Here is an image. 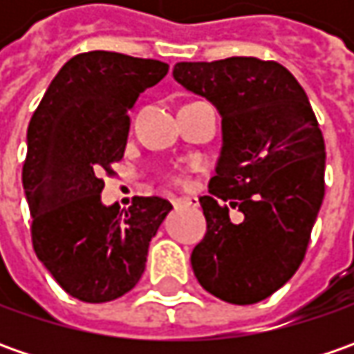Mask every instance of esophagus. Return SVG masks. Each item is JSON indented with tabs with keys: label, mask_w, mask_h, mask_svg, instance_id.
I'll return each mask as SVG.
<instances>
[{
	"label": "esophagus",
	"mask_w": 354,
	"mask_h": 354,
	"mask_svg": "<svg viewBox=\"0 0 354 354\" xmlns=\"http://www.w3.org/2000/svg\"><path fill=\"white\" fill-rule=\"evenodd\" d=\"M171 203H173L175 207H198L197 197H175L171 198Z\"/></svg>",
	"instance_id": "1"
}]
</instances>
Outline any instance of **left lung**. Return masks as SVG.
Returning <instances> with one entry per match:
<instances>
[{
	"label": "left lung",
	"mask_w": 354,
	"mask_h": 354,
	"mask_svg": "<svg viewBox=\"0 0 354 354\" xmlns=\"http://www.w3.org/2000/svg\"><path fill=\"white\" fill-rule=\"evenodd\" d=\"M173 78L221 114L223 145L207 234L191 254L198 283L234 306L262 301L306 256L325 195V142L306 90L279 62L230 57L177 62ZM245 214L232 223L227 207Z\"/></svg>",
	"instance_id": "obj_1"
}]
</instances>
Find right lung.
Returning <instances> with one entry per match:
<instances>
[{
  "label": "right lung",
  "mask_w": 354,
  "mask_h": 354,
  "mask_svg": "<svg viewBox=\"0 0 354 354\" xmlns=\"http://www.w3.org/2000/svg\"><path fill=\"white\" fill-rule=\"evenodd\" d=\"M169 64L92 50L64 62L27 128L23 189L33 248L68 295L104 304L142 278L149 240L173 209L167 198L104 205L102 173L124 157L128 112Z\"/></svg>",
  "instance_id": "add662e5"
}]
</instances>
